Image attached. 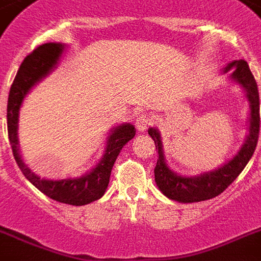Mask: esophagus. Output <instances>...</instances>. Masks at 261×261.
<instances>
[{
    "instance_id": "34e87169",
    "label": "esophagus",
    "mask_w": 261,
    "mask_h": 261,
    "mask_svg": "<svg viewBox=\"0 0 261 261\" xmlns=\"http://www.w3.org/2000/svg\"><path fill=\"white\" fill-rule=\"evenodd\" d=\"M150 122H152V118H150L149 115H146V113H143V115H140L136 120V126L139 129L140 132H144L148 126L150 125Z\"/></svg>"
}]
</instances>
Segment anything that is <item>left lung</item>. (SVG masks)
Here are the masks:
<instances>
[{
  "mask_svg": "<svg viewBox=\"0 0 261 261\" xmlns=\"http://www.w3.org/2000/svg\"><path fill=\"white\" fill-rule=\"evenodd\" d=\"M231 68H236L232 77L244 88L248 97L249 108H251L249 135L240 152L231 161H228L224 167L201 174V176H196V177L178 176L165 164L159 132L154 128H150L148 130L150 137L153 139L157 153H159L157 164L154 168V180H156L157 187L167 197L176 200L178 203H197V201L213 199L223 193L236 180L239 174L242 173L256 149L260 130V100L257 84L249 70L248 64L244 60L232 61L227 66V70Z\"/></svg>",
  "mask_w": 261,
  "mask_h": 261,
  "instance_id": "1",
  "label": "left lung"
}]
</instances>
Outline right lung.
Here are the masks:
<instances>
[{
	"label": "right lung",
	"instance_id": "add662e5",
	"mask_svg": "<svg viewBox=\"0 0 261 261\" xmlns=\"http://www.w3.org/2000/svg\"><path fill=\"white\" fill-rule=\"evenodd\" d=\"M64 50L61 44H44L34 49L29 56L25 57L16 79L13 81L8 98V136L13 156L17 161L21 172L25 177L41 192L58 203L69 205H85L94 200L102 197L109 184V177L116 159L121 152L122 146L132 140L136 135L135 126L132 124H122L112 130V135L107 141L105 154L100 163L85 176L80 178H66V180H45L38 177L30 171L21 160L18 153V140H17V128H18V111L23 98L34 84L38 83L42 77L50 72L57 64Z\"/></svg>",
	"mask_w": 261,
	"mask_h": 261
}]
</instances>
